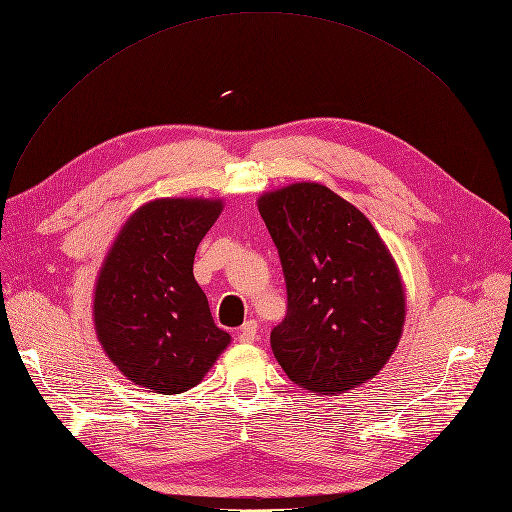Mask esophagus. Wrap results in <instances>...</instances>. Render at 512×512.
<instances>
[{"label": "esophagus", "mask_w": 512, "mask_h": 512, "mask_svg": "<svg viewBox=\"0 0 512 512\" xmlns=\"http://www.w3.org/2000/svg\"><path fill=\"white\" fill-rule=\"evenodd\" d=\"M237 339H239L241 343H253V341L257 339V322H255V320H247V322L243 324V327L239 329Z\"/></svg>", "instance_id": "obj_1"}]
</instances>
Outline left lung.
Segmentation results:
<instances>
[{"label":"left lung","mask_w":512,"mask_h":512,"mask_svg":"<svg viewBox=\"0 0 512 512\" xmlns=\"http://www.w3.org/2000/svg\"><path fill=\"white\" fill-rule=\"evenodd\" d=\"M257 208L286 275L288 314L271 331L286 376L316 394L376 378L406 318L402 275L380 232L316 181L265 192Z\"/></svg>","instance_id":"8db88e82"}]
</instances>
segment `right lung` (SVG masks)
<instances>
[{
  "label": "right lung",
  "mask_w": 512,
  "mask_h": 512,
  "mask_svg": "<svg viewBox=\"0 0 512 512\" xmlns=\"http://www.w3.org/2000/svg\"><path fill=\"white\" fill-rule=\"evenodd\" d=\"M222 208L220 198L143 204L122 224L98 271L96 335L136 386L167 396L188 392L230 345L194 277L196 249Z\"/></svg>",
  "instance_id": "obj_1"
}]
</instances>
